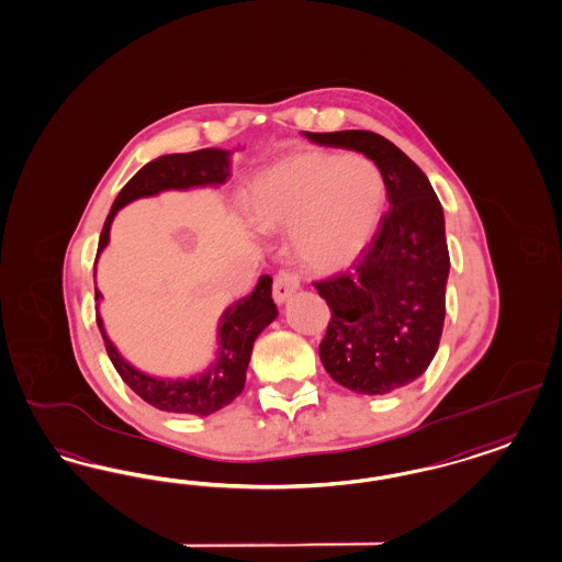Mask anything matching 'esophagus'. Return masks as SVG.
<instances>
[{
    "instance_id": "34e87169",
    "label": "esophagus",
    "mask_w": 562,
    "mask_h": 562,
    "mask_svg": "<svg viewBox=\"0 0 562 562\" xmlns=\"http://www.w3.org/2000/svg\"><path fill=\"white\" fill-rule=\"evenodd\" d=\"M299 284H301V278L296 276V273H292V271H280L276 278H273V301L278 303V305H282L289 296H291L292 292L299 289Z\"/></svg>"
}]
</instances>
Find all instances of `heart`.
<instances>
[{
    "instance_id": "b5f03b06",
    "label": "heart",
    "mask_w": 562,
    "mask_h": 562,
    "mask_svg": "<svg viewBox=\"0 0 562 562\" xmlns=\"http://www.w3.org/2000/svg\"><path fill=\"white\" fill-rule=\"evenodd\" d=\"M386 181L366 157L301 150L259 171L245 192L248 220L261 232L291 229L296 257L314 270L351 263L376 232Z\"/></svg>"
}]
</instances>
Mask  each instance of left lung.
Wrapping results in <instances>:
<instances>
[{
  "instance_id": "8db88e82",
  "label": "left lung",
  "mask_w": 562,
  "mask_h": 562,
  "mask_svg": "<svg viewBox=\"0 0 562 562\" xmlns=\"http://www.w3.org/2000/svg\"><path fill=\"white\" fill-rule=\"evenodd\" d=\"M303 134L366 155L386 181L391 209L372 240L351 270L314 284L333 314L319 342L326 372L349 391L384 395L423 376L439 349L449 276L443 209L423 169L386 137Z\"/></svg>"
}]
</instances>
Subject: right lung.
Here are the masks:
<instances>
[{"label": "right lung", "mask_w": 562, "mask_h": 562, "mask_svg": "<svg viewBox=\"0 0 562 562\" xmlns=\"http://www.w3.org/2000/svg\"><path fill=\"white\" fill-rule=\"evenodd\" d=\"M229 176V150L222 148H202L196 153L165 155L150 160L123 186V190L114 199L100 234L95 263L100 252L109 245L114 215L125 204L144 196H157L158 192L165 190H190L202 186L217 188ZM100 299L102 292L95 289V301ZM276 315L278 310L271 299V278L261 276L255 291L232 303L220 317L215 361H211L204 372L192 379H158L137 370L116 351L113 340L104 330V322L95 305V322L119 376L146 404L155 405L162 412L190 416H209L232 404L243 393L255 338L270 326Z\"/></svg>", "instance_id": "right-lung-1"}]
</instances>
